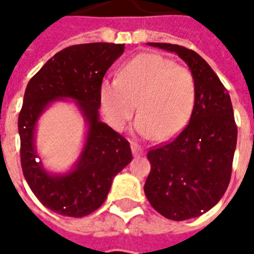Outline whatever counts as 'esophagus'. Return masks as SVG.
Returning a JSON list of instances; mask_svg holds the SVG:
<instances>
[{"label": "esophagus", "mask_w": 254, "mask_h": 254, "mask_svg": "<svg viewBox=\"0 0 254 254\" xmlns=\"http://www.w3.org/2000/svg\"><path fill=\"white\" fill-rule=\"evenodd\" d=\"M130 147H131V153H133V155H134V157H139V155H141L143 153L142 147L139 146L138 143L131 142L130 143Z\"/></svg>", "instance_id": "obj_1"}]
</instances>
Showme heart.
<instances>
[{
    "mask_svg": "<svg viewBox=\"0 0 254 254\" xmlns=\"http://www.w3.org/2000/svg\"><path fill=\"white\" fill-rule=\"evenodd\" d=\"M195 79L189 69L159 54H139L120 67L117 79L99 88L100 108L115 130H123L134 113L135 131L167 141L179 134L195 107Z\"/></svg>",
    "mask_w": 254,
    "mask_h": 254,
    "instance_id": "heart-1",
    "label": "heart"
}]
</instances>
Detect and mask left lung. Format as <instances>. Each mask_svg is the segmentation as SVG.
I'll use <instances>...</instances> for the list:
<instances>
[{"mask_svg":"<svg viewBox=\"0 0 254 254\" xmlns=\"http://www.w3.org/2000/svg\"><path fill=\"white\" fill-rule=\"evenodd\" d=\"M149 46L175 53L195 79V107L177 138L147 153L151 165L143 190L162 216L181 221L209 211L231 181L237 127L228 92L203 58L170 43Z\"/></svg>","mask_w":254,"mask_h":254,"instance_id":"obj_1","label":"left lung"}]
</instances>
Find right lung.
Masks as SVG:
<instances>
[{
	"instance_id": "add662e5",
	"label": "right lung",
	"mask_w": 254,
	"mask_h": 254,
	"mask_svg": "<svg viewBox=\"0 0 254 254\" xmlns=\"http://www.w3.org/2000/svg\"><path fill=\"white\" fill-rule=\"evenodd\" d=\"M124 49L125 45L101 42L69 46L47 61L26 87L18 117L22 171L38 200L63 216L83 217L96 211L113 178L133 158L129 142L99 115L100 84ZM59 99H73L87 124L83 150L65 174L49 173L35 147L37 120Z\"/></svg>"
}]
</instances>
